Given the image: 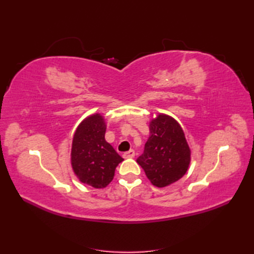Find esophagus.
<instances>
[{
    "mask_svg": "<svg viewBox=\"0 0 254 254\" xmlns=\"http://www.w3.org/2000/svg\"><path fill=\"white\" fill-rule=\"evenodd\" d=\"M134 156H135V152H134L133 149H130V150L123 153V157H124L125 159H127V158H133Z\"/></svg>",
    "mask_w": 254,
    "mask_h": 254,
    "instance_id": "34e87169",
    "label": "esophagus"
}]
</instances>
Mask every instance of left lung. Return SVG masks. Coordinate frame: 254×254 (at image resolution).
<instances>
[{"label": "left lung", "mask_w": 254, "mask_h": 254, "mask_svg": "<svg viewBox=\"0 0 254 254\" xmlns=\"http://www.w3.org/2000/svg\"><path fill=\"white\" fill-rule=\"evenodd\" d=\"M150 135L144 153L136 159L152 186L165 188L181 179L190 164V148L180 124L158 113L149 122Z\"/></svg>", "instance_id": "left-lung-1"}]
</instances>
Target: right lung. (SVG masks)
Masks as SVG:
<instances>
[{
    "mask_svg": "<svg viewBox=\"0 0 254 254\" xmlns=\"http://www.w3.org/2000/svg\"><path fill=\"white\" fill-rule=\"evenodd\" d=\"M106 121L93 113L76 128L71 148V165L77 179L84 184L104 189L113 180L115 168L123 159L105 140Z\"/></svg>",
    "mask_w": 254,
    "mask_h": 254,
    "instance_id": "obj_1",
    "label": "right lung"
}]
</instances>
